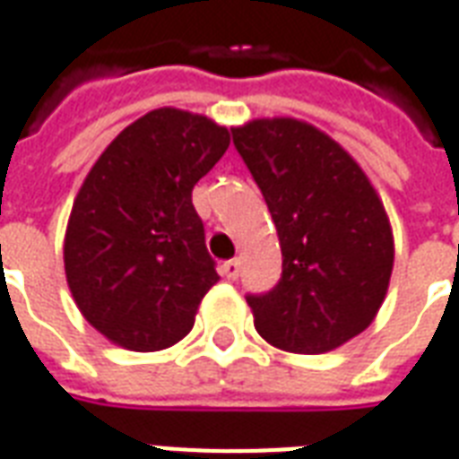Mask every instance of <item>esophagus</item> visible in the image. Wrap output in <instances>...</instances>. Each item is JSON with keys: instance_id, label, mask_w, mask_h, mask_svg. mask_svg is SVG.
<instances>
[{"instance_id": "obj_1", "label": "esophagus", "mask_w": 459, "mask_h": 459, "mask_svg": "<svg viewBox=\"0 0 459 459\" xmlns=\"http://www.w3.org/2000/svg\"><path fill=\"white\" fill-rule=\"evenodd\" d=\"M222 276L230 281L239 279V262H237V259H230V262L222 264Z\"/></svg>"}]
</instances>
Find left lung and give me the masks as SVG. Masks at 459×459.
Wrapping results in <instances>:
<instances>
[{"mask_svg": "<svg viewBox=\"0 0 459 459\" xmlns=\"http://www.w3.org/2000/svg\"><path fill=\"white\" fill-rule=\"evenodd\" d=\"M232 139L283 254L279 283L247 296L254 327L286 352H330L367 330L384 303L394 269L386 210L357 160L313 124L254 119Z\"/></svg>", "mask_w": 459, "mask_h": 459, "instance_id": "1", "label": "left lung"}]
</instances>
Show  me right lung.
Segmentation results:
<instances>
[{
    "mask_svg": "<svg viewBox=\"0 0 459 459\" xmlns=\"http://www.w3.org/2000/svg\"><path fill=\"white\" fill-rule=\"evenodd\" d=\"M230 146V132L173 107L129 124L82 183L63 244L80 313L107 340L156 352L188 335L217 283L195 183Z\"/></svg>",
    "mask_w": 459,
    "mask_h": 459,
    "instance_id": "right-lung-1",
    "label": "right lung"
}]
</instances>
